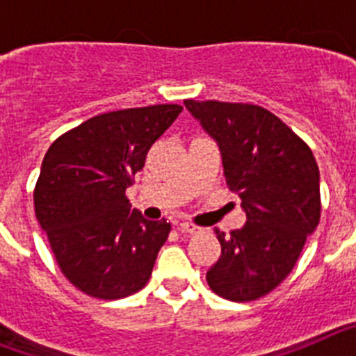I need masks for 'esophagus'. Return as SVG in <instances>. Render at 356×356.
I'll return each mask as SVG.
<instances>
[{"mask_svg":"<svg viewBox=\"0 0 356 356\" xmlns=\"http://www.w3.org/2000/svg\"><path fill=\"white\" fill-rule=\"evenodd\" d=\"M178 229H180V232H184V234H197V232H200V228H197L196 225H191V222H178Z\"/></svg>","mask_w":356,"mask_h":356,"instance_id":"1","label":"esophagus"}]
</instances>
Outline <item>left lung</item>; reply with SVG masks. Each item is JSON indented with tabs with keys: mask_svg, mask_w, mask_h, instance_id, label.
<instances>
[{
	"mask_svg": "<svg viewBox=\"0 0 356 356\" xmlns=\"http://www.w3.org/2000/svg\"><path fill=\"white\" fill-rule=\"evenodd\" d=\"M219 144L226 181L241 196L246 225L226 237L207 271L209 287L246 303L275 291L319 225V168L312 149L282 119L251 103L185 99Z\"/></svg>",
	"mask_w": 356,
	"mask_h": 356,
	"instance_id": "obj_1",
	"label": "left lung"
}]
</instances>
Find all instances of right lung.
<instances>
[{"mask_svg":"<svg viewBox=\"0 0 356 356\" xmlns=\"http://www.w3.org/2000/svg\"><path fill=\"white\" fill-rule=\"evenodd\" d=\"M180 105L106 112L60 135L33 191L40 228L62 275L97 300H121L149 280L171 222L131 212L127 188Z\"/></svg>","mask_w":356,"mask_h":356,"instance_id":"right-lung-1","label":"right lung"}]
</instances>
